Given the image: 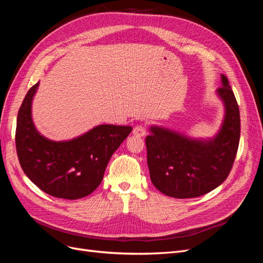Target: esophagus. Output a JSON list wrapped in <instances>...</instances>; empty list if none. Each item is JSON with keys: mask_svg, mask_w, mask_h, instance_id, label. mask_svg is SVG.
I'll return each mask as SVG.
<instances>
[{"mask_svg": "<svg viewBox=\"0 0 263 263\" xmlns=\"http://www.w3.org/2000/svg\"><path fill=\"white\" fill-rule=\"evenodd\" d=\"M133 134L135 135V136H137V137H144L145 135H146V128H145V126L137 125L136 127H134Z\"/></svg>", "mask_w": 263, "mask_h": 263, "instance_id": "1", "label": "esophagus"}]
</instances>
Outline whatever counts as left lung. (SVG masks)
<instances>
[{
	"instance_id": "left-lung-1",
	"label": "left lung",
	"mask_w": 263,
	"mask_h": 263,
	"mask_svg": "<svg viewBox=\"0 0 263 263\" xmlns=\"http://www.w3.org/2000/svg\"><path fill=\"white\" fill-rule=\"evenodd\" d=\"M217 94L225 104L218 134L209 140L187 138L162 127H150L146 137L147 162L153 184L176 198L204 195L224 182L233 168L240 138V114L225 76Z\"/></svg>"
}]
</instances>
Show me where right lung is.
<instances>
[{
	"label": "right lung",
	"mask_w": 263,
	"mask_h": 263,
	"mask_svg": "<svg viewBox=\"0 0 263 263\" xmlns=\"http://www.w3.org/2000/svg\"><path fill=\"white\" fill-rule=\"evenodd\" d=\"M28 90L18 110L15 144L23 171L45 193L66 200L91 194L103 180L110 157L132 132L130 126L100 125L80 137L52 141L35 128Z\"/></svg>",
	"instance_id": "1"
}]
</instances>
